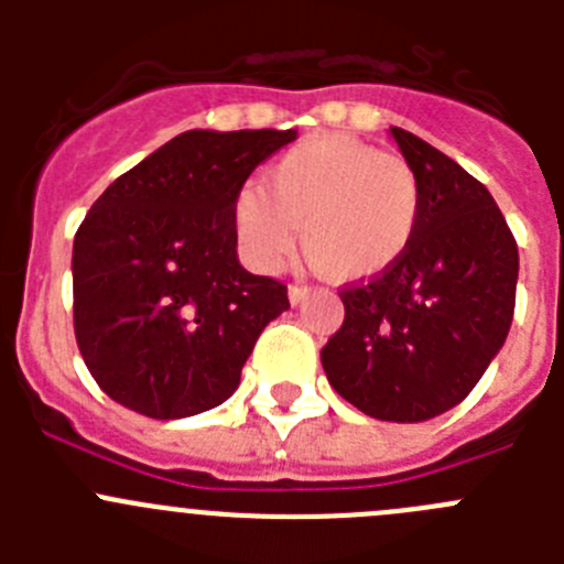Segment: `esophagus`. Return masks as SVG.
Listing matches in <instances>:
<instances>
[{"label": "esophagus", "instance_id": "obj_1", "mask_svg": "<svg viewBox=\"0 0 564 564\" xmlns=\"http://www.w3.org/2000/svg\"><path fill=\"white\" fill-rule=\"evenodd\" d=\"M307 293V285H302V282H293L291 288H288V296H291V305H299L302 299H305Z\"/></svg>", "mask_w": 564, "mask_h": 564}]
</instances>
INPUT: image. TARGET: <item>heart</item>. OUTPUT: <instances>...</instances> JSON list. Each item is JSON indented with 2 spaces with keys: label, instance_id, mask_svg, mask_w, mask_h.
<instances>
[{
  "label": "heart",
  "instance_id": "obj_1",
  "mask_svg": "<svg viewBox=\"0 0 564 564\" xmlns=\"http://www.w3.org/2000/svg\"><path fill=\"white\" fill-rule=\"evenodd\" d=\"M423 214V186L406 158L327 134L299 143L268 169V188L246 183L234 197L239 251L273 271L296 242L336 282L381 276L410 251Z\"/></svg>",
  "mask_w": 564,
  "mask_h": 564
}]
</instances>
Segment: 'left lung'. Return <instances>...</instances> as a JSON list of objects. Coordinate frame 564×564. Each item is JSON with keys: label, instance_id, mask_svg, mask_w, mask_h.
Masks as SVG:
<instances>
[{"label": "left lung", "instance_id": "1", "mask_svg": "<svg viewBox=\"0 0 564 564\" xmlns=\"http://www.w3.org/2000/svg\"><path fill=\"white\" fill-rule=\"evenodd\" d=\"M390 132L421 177V226L398 265L338 291L344 322L322 367L364 415L417 423L457 406L500 352L520 253L480 181L417 134Z\"/></svg>", "mask_w": 564, "mask_h": 564}]
</instances>
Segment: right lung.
<instances>
[{
    "mask_svg": "<svg viewBox=\"0 0 564 564\" xmlns=\"http://www.w3.org/2000/svg\"><path fill=\"white\" fill-rule=\"evenodd\" d=\"M296 129H192L123 172L73 242V327L89 376L158 421L220 406L288 285L237 259L234 197Z\"/></svg>",
    "mask_w": 564,
    "mask_h": 564,
    "instance_id": "obj_1",
    "label": "right lung"
}]
</instances>
